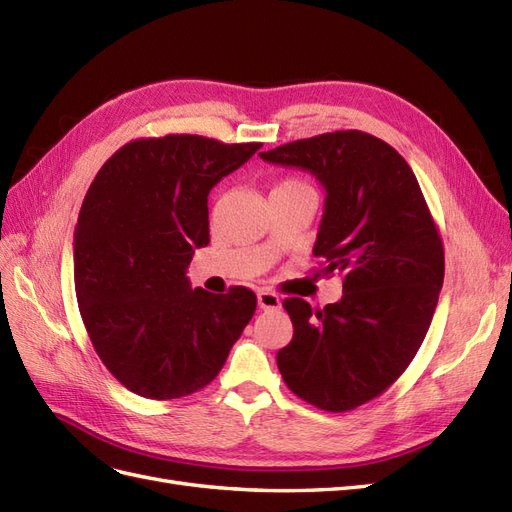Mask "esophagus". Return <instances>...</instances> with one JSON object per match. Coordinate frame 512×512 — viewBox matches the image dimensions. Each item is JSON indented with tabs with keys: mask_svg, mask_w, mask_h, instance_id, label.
<instances>
[{
	"mask_svg": "<svg viewBox=\"0 0 512 512\" xmlns=\"http://www.w3.org/2000/svg\"><path fill=\"white\" fill-rule=\"evenodd\" d=\"M258 307L260 309H280L282 307V299L277 297V294L271 292V290H260L258 292Z\"/></svg>",
	"mask_w": 512,
	"mask_h": 512,
	"instance_id": "1",
	"label": "esophagus"
}]
</instances>
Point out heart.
I'll use <instances>...</instances> for the list:
<instances>
[{
  "label": "heart",
  "mask_w": 512,
  "mask_h": 512,
  "mask_svg": "<svg viewBox=\"0 0 512 512\" xmlns=\"http://www.w3.org/2000/svg\"><path fill=\"white\" fill-rule=\"evenodd\" d=\"M297 185H305V183H301L297 179H286V181H282L280 185H277L275 190H280V188H297Z\"/></svg>",
  "instance_id": "obj_1"
}]
</instances>
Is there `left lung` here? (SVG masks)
Returning a JSON list of instances; mask_svg holds the SVG:
<instances>
[{
  "label": "left lung",
  "mask_w": 512,
  "mask_h": 512,
  "mask_svg": "<svg viewBox=\"0 0 512 512\" xmlns=\"http://www.w3.org/2000/svg\"><path fill=\"white\" fill-rule=\"evenodd\" d=\"M327 190L314 256L344 277L337 303L286 299L292 342L277 352L288 389L327 412L382 395L421 348L444 282V247L412 168L380 138L327 132L260 153Z\"/></svg>",
  "instance_id": "obj_1"
}]
</instances>
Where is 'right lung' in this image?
<instances>
[{
    "label": "right lung",
    "instance_id": "1",
    "mask_svg": "<svg viewBox=\"0 0 512 512\" xmlns=\"http://www.w3.org/2000/svg\"><path fill=\"white\" fill-rule=\"evenodd\" d=\"M262 143L196 134L136 138L104 162L74 228V290L100 361L147 399L192 395L220 374L256 294L190 286L209 243L207 196Z\"/></svg>",
    "mask_w": 512,
    "mask_h": 512
}]
</instances>
